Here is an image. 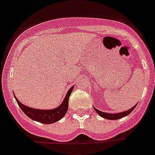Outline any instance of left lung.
<instances>
[{"label": "left lung", "mask_w": 155, "mask_h": 155, "mask_svg": "<svg viewBox=\"0 0 155 155\" xmlns=\"http://www.w3.org/2000/svg\"><path fill=\"white\" fill-rule=\"evenodd\" d=\"M136 105H135L133 107H132L131 109H129V110H126V111L123 112V113H104V112L100 111V110H98L97 109H96L95 107H94V110H95V111L101 116V117H104V118H105V119H110V120H116V119H121V118H123V117H124V116H128V115L130 114V113L132 112V110L135 108Z\"/></svg>", "instance_id": "1"}]
</instances>
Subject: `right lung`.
Masks as SVG:
<instances>
[{"mask_svg":"<svg viewBox=\"0 0 155 155\" xmlns=\"http://www.w3.org/2000/svg\"><path fill=\"white\" fill-rule=\"evenodd\" d=\"M73 88L74 86H72L68 91L62 103L57 108L53 109V110H39V109L31 108V107L21 104V102L17 100L15 95H14V97H15L16 101H17L18 105L20 106L22 111L28 117L30 118L32 120L43 123V124H51V123H54L57 121L60 120L65 116L68 109L69 97L73 91Z\"/></svg>","mask_w":155,"mask_h":155,"instance_id":"1","label":"right lung"}]
</instances>
